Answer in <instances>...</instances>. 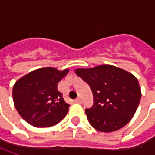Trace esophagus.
I'll return each mask as SVG.
<instances>
[{
	"mask_svg": "<svg viewBox=\"0 0 155 155\" xmlns=\"http://www.w3.org/2000/svg\"><path fill=\"white\" fill-rule=\"evenodd\" d=\"M74 102H75V103H77V104H80V103H81V99L79 98V97H78V98L75 99Z\"/></svg>",
	"mask_w": 155,
	"mask_h": 155,
	"instance_id": "1",
	"label": "esophagus"
}]
</instances>
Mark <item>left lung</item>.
Segmentation results:
<instances>
[{
	"mask_svg": "<svg viewBox=\"0 0 155 155\" xmlns=\"http://www.w3.org/2000/svg\"><path fill=\"white\" fill-rule=\"evenodd\" d=\"M76 74L92 91L94 103L91 108L85 110V114L93 128L101 132H113L132 119L141 97L134 76L107 64L77 69Z\"/></svg>",
	"mask_w": 155,
	"mask_h": 155,
	"instance_id": "obj_1",
	"label": "left lung"
}]
</instances>
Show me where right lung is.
Here are the masks:
<instances>
[{
	"label": "right lung",
	"mask_w": 155,
	"mask_h": 155,
	"mask_svg": "<svg viewBox=\"0 0 155 155\" xmlns=\"http://www.w3.org/2000/svg\"><path fill=\"white\" fill-rule=\"evenodd\" d=\"M69 70L45 67L35 70L15 83L13 97L16 110L29 124L37 128L51 127L64 119L70 104L58 91V84Z\"/></svg>",
	"instance_id": "obj_1"
}]
</instances>
